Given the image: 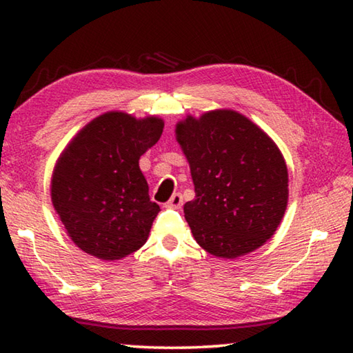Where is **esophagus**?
<instances>
[{"mask_svg":"<svg viewBox=\"0 0 353 353\" xmlns=\"http://www.w3.org/2000/svg\"><path fill=\"white\" fill-rule=\"evenodd\" d=\"M183 204V198L181 193H174L171 196V199L166 202V207L168 208H181Z\"/></svg>","mask_w":353,"mask_h":353,"instance_id":"1","label":"esophagus"}]
</instances>
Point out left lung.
I'll list each match as a JSON object with an SVG mask.
<instances>
[{"instance_id": "8db88e82", "label": "left lung", "mask_w": 353, "mask_h": 353, "mask_svg": "<svg viewBox=\"0 0 353 353\" xmlns=\"http://www.w3.org/2000/svg\"><path fill=\"white\" fill-rule=\"evenodd\" d=\"M176 139L194 183L196 196L183 213L199 246L221 259L263 246L288 204V170L276 143L249 118L225 109L187 117Z\"/></svg>"}]
</instances>
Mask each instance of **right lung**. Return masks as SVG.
Here are the masks:
<instances>
[{"mask_svg":"<svg viewBox=\"0 0 353 353\" xmlns=\"http://www.w3.org/2000/svg\"><path fill=\"white\" fill-rule=\"evenodd\" d=\"M163 119L107 112L65 148L51 179V201L77 248L121 260L146 243L160 207L149 199L139 160L159 141Z\"/></svg>","mask_w":353,"mask_h":353,"instance_id":"1","label":"right lung"}]
</instances>
